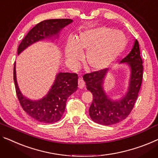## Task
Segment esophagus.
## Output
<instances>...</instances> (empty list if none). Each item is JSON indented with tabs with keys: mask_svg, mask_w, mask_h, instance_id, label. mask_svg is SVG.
Masks as SVG:
<instances>
[{
	"mask_svg": "<svg viewBox=\"0 0 158 158\" xmlns=\"http://www.w3.org/2000/svg\"><path fill=\"white\" fill-rule=\"evenodd\" d=\"M78 84H79V89H83L85 85V83H84V80L81 78H79L78 80Z\"/></svg>",
	"mask_w": 158,
	"mask_h": 158,
	"instance_id": "34e87169",
	"label": "esophagus"
}]
</instances>
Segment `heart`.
I'll list each match as a JSON object with an SVG mask.
<instances>
[{"mask_svg": "<svg viewBox=\"0 0 158 158\" xmlns=\"http://www.w3.org/2000/svg\"><path fill=\"white\" fill-rule=\"evenodd\" d=\"M126 44V35L119 30L104 27L86 30L75 42L71 40L66 44V60L76 67L81 59V54L87 50L84 56L86 66L92 71H101L113 64Z\"/></svg>", "mask_w": 158, "mask_h": 158, "instance_id": "obj_1", "label": "heart"}]
</instances>
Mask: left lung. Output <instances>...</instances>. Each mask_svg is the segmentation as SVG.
Segmentation results:
<instances>
[{"label":"left lung","instance_id":"1","mask_svg":"<svg viewBox=\"0 0 158 158\" xmlns=\"http://www.w3.org/2000/svg\"><path fill=\"white\" fill-rule=\"evenodd\" d=\"M126 63L131 69L128 89L121 100H111L103 88L105 76L109 69L95 71L83 76L87 90L93 95V102L89 108V116L95 123L110 126L126 119L137 100L143 79V60L140 56L139 44L134 42L130 53L121 61Z\"/></svg>","mask_w":158,"mask_h":158}]
</instances>
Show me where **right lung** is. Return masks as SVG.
I'll use <instances>...</instances> for the list:
<instances>
[{
    "instance_id": "add662e5",
    "label": "right lung",
    "mask_w": 158,
    "mask_h": 158,
    "mask_svg": "<svg viewBox=\"0 0 158 158\" xmlns=\"http://www.w3.org/2000/svg\"><path fill=\"white\" fill-rule=\"evenodd\" d=\"M72 21L71 19H50L39 23L30 30L19 44L18 54L37 41L58 37L60 30ZM13 79L16 94L23 110L35 120L43 123H52L60 121L64 112L68 97L77 90L78 86V75L76 73L60 72L56 74L48 94L41 99L32 101L23 96L19 89L16 79L15 62Z\"/></svg>"
}]
</instances>
